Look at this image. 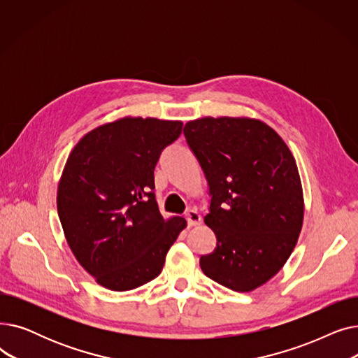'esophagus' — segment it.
<instances>
[{
    "label": "esophagus",
    "instance_id": "34e87169",
    "mask_svg": "<svg viewBox=\"0 0 358 358\" xmlns=\"http://www.w3.org/2000/svg\"><path fill=\"white\" fill-rule=\"evenodd\" d=\"M185 219H187V223H189V227H196V224H199V223L201 222L200 215H199L194 209L187 210V213H185Z\"/></svg>",
    "mask_w": 358,
    "mask_h": 358
}]
</instances>
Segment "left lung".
Segmentation results:
<instances>
[{"label": "left lung", "mask_w": 358, "mask_h": 358, "mask_svg": "<svg viewBox=\"0 0 358 358\" xmlns=\"http://www.w3.org/2000/svg\"><path fill=\"white\" fill-rule=\"evenodd\" d=\"M184 136L209 185L204 222L216 235L200 267L224 287L251 292L285 266L302 229L296 161L259 120L204 117L187 123Z\"/></svg>", "instance_id": "left-lung-1"}]
</instances>
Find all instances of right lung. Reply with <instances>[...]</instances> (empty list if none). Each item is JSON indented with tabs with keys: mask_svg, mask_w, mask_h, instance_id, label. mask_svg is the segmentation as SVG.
Wrapping results in <instances>:
<instances>
[{
	"mask_svg": "<svg viewBox=\"0 0 358 358\" xmlns=\"http://www.w3.org/2000/svg\"><path fill=\"white\" fill-rule=\"evenodd\" d=\"M181 122L124 117L91 130L72 149L58 187L69 247L97 283L116 292L158 277L185 219L165 220L154 169Z\"/></svg>",
	"mask_w": 358,
	"mask_h": 358,
	"instance_id": "obj_1",
	"label": "right lung"
}]
</instances>
